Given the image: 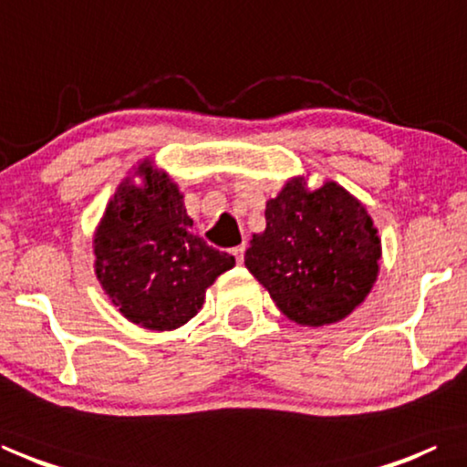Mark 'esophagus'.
<instances>
[{"instance_id":"esophagus-1","label":"esophagus","mask_w":467,"mask_h":467,"mask_svg":"<svg viewBox=\"0 0 467 467\" xmlns=\"http://www.w3.org/2000/svg\"><path fill=\"white\" fill-rule=\"evenodd\" d=\"M236 264H243V255H245V245H239V247H233L231 249Z\"/></svg>"}]
</instances>
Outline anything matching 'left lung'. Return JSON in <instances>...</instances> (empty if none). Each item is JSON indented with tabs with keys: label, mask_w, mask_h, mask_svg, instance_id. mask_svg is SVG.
Here are the masks:
<instances>
[{
	"label": "left lung",
	"mask_w": 467,
	"mask_h": 467,
	"mask_svg": "<svg viewBox=\"0 0 467 467\" xmlns=\"http://www.w3.org/2000/svg\"><path fill=\"white\" fill-rule=\"evenodd\" d=\"M379 257L378 228L357 197L333 180L310 191L291 178L266 201V231L254 234L245 266L285 317L323 327L365 302Z\"/></svg>",
	"instance_id": "1"
}]
</instances>
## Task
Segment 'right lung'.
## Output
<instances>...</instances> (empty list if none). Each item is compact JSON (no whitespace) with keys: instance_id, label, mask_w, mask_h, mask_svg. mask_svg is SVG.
<instances>
[{"instance_id":"obj_1","label":"right lung","mask_w":467,"mask_h":467,"mask_svg":"<svg viewBox=\"0 0 467 467\" xmlns=\"http://www.w3.org/2000/svg\"><path fill=\"white\" fill-rule=\"evenodd\" d=\"M136 176L142 184L125 178L96 228V276L128 321L171 331L197 315L234 257L192 233L184 194L165 171L144 159Z\"/></svg>"}]
</instances>
